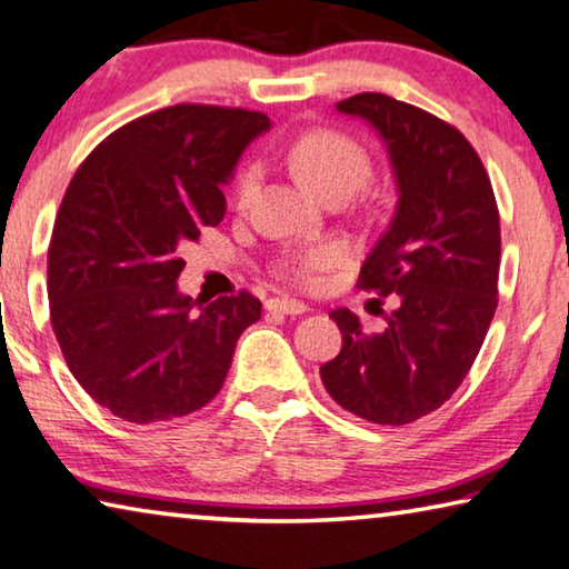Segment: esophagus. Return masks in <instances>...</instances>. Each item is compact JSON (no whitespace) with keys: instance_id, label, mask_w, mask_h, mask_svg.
Wrapping results in <instances>:
<instances>
[{"instance_id":"1","label":"esophagus","mask_w":569,"mask_h":569,"mask_svg":"<svg viewBox=\"0 0 569 569\" xmlns=\"http://www.w3.org/2000/svg\"><path fill=\"white\" fill-rule=\"evenodd\" d=\"M267 312H274V315H302L307 312V305H302L300 300H290V297H272V300H267Z\"/></svg>"}]
</instances>
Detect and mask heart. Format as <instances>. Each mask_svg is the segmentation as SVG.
<instances>
[{
    "instance_id": "heart-1",
    "label": "heart",
    "mask_w": 569,
    "mask_h": 569,
    "mask_svg": "<svg viewBox=\"0 0 569 569\" xmlns=\"http://www.w3.org/2000/svg\"><path fill=\"white\" fill-rule=\"evenodd\" d=\"M290 166L307 189L322 201L332 197H352L370 179V158L352 138L335 130H310L297 138L290 148ZM259 183V166L249 163L237 176L234 201L247 207ZM340 251L332 244H318L282 259L279 272L300 284H312L322 269L338 262Z\"/></svg>"
}]
</instances>
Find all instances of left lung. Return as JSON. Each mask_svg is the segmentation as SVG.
I'll use <instances>...</instances> for the list:
<instances>
[{"label": "left lung", "mask_w": 569, "mask_h": 569, "mask_svg": "<svg viewBox=\"0 0 569 569\" xmlns=\"http://www.w3.org/2000/svg\"><path fill=\"white\" fill-rule=\"evenodd\" d=\"M368 120L393 166L398 203L358 287L396 297L383 332L346 307L330 318L342 350L320 368L338 406L380 426L413 423L467 378L497 310L499 209L481 158L453 126L383 92L338 102ZM380 302V300H372Z\"/></svg>", "instance_id": "8db88e82"}]
</instances>
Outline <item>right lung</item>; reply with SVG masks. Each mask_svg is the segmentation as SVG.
<instances>
[{
    "instance_id": "right-lung-1",
    "label": "right lung",
    "mask_w": 569,
    "mask_h": 569,
    "mask_svg": "<svg viewBox=\"0 0 569 569\" xmlns=\"http://www.w3.org/2000/svg\"><path fill=\"white\" fill-rule=\"evenodd\" d=\"M269 128L257 110L181 102L96 146L64 191L48 251L54 338L74 380L128 423L189 416L219 393L262 302L179 292V249L217 227L221 186Z\"/></svg>"
}]
</instances>
